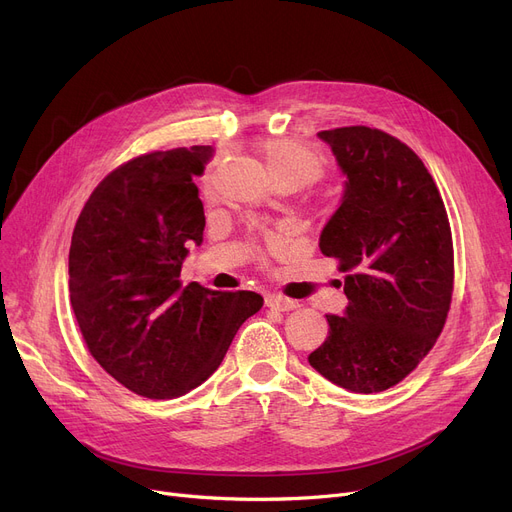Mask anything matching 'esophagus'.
Masks as SVG:
<instances>
[{
	"label": "esophagus",
	"mask_w": 512,
	"mask_h": 512,
	"mask_svg": "<svg viewBox=\"0 0 512 512\" xmlns=\"http://www.w3.org/2000/svg\"><path fill=\"white\" fill-rule=\"evenodd\" d=\"M265 305L276 309V311H292V309H299V301L286 299V297H282V294H270V297L265 299Z\"/></svg>",
	"instance_id": "obj_1"
}]
</instances>
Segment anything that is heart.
I'll return each instance as SVG.
<instances>
[{
	"instance_id": "heart-1",
	"label": "heart",
	"mask_w": 512,
	"mask_h": 512,
	"mask_svg": "<svg viewBox=\"0 0 512 512\" xmlns=\"http://www.w3.org/2000/svg\"><path fill=\"white\" fill-rule=\"evenodd\" d=\"M257 153L263 161L267 176L276 186L288 184L294 188H303L317 182L324 174V157L315 149L290 139H270L257 147ZM280 247L282 240H274Z\"/></svg>"
}]
</instances>
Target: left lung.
Wrapping results in <instances>:
<instances>
[{
  "label": "left lung",
  "instance_id": "8db88e82",
  "mask_svg": "<svg viewBox=\"0 0 512 512\" xmlns=\"http://www.w3.org/2000/svg\"><path fill=\"white\" fill-rule=\"evenodd\" d=\"M346 176L319 249L338 259L348 307L309 355L315 371L359 394L405 380L432 351L450 309L452 234L438 186L413 149L390 134L321 130Z\"/></svg>",
  "mask_w": 512,
  "mask_h": 512
}]
</instances>
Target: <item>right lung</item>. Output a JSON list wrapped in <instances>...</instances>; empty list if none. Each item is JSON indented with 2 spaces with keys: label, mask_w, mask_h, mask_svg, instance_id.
<instances>
[{
  "label": "right lung",
  "mask_w": 512,
  "mask_h": 512,
  "mask_svg": "<svg viewBox=\"0 0 512 512\" xmlns=\"http://www.w3.org/2000/svg\"><path fill=\"white\" fill-rule=\"evenodd\" d=\"M213 147L155 151L107 174L80 211L68 255L70 305L95 361L145 398H178L220 367L263 299L182 286L188 245L203 242L195 176Z\"/></svg>",
  "instance_id": "1"
}]
</instances>
